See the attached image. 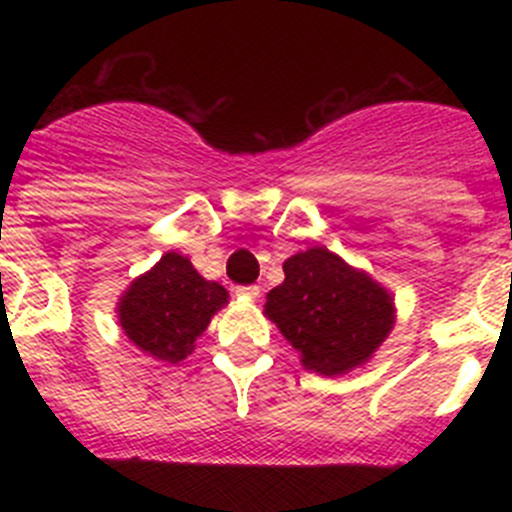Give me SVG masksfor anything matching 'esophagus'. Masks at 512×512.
I'll return each mask as SVG.
<instances>
[{"instance_id":"esophagus-1","label":"esophagus","mask_w":512,"mask_h":512,"mask_svg":"<svg viewBox=\"0 0 512 512\" xmlns=\"http://www.w3.org/2000/svg\"><path fill=\"white\" fill-rule=\"evenodd\" d=\"M261 289L256 287V284H241V287H235V295L241 297H259Z\"/></svg>"}]
</instances>
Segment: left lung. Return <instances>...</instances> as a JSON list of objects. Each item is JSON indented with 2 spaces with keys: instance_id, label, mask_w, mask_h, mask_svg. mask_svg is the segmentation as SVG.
Wrapping results in <instances>:
<instances>
[{
  "instance_id": "1",
  "label": "left lung",
  "mask_w": 512,
  "mask_h": 512,
  "mask_svg": "<svg viewBox=\"0 0 512 512\" xmlns=\"http://www.w3.org/2000/svg\"><path fill=\"white\" fill-rule=\"evenodd\" d=\"M266 315L302 364L328 377L364 364L395 320L390 295L323 246L284 261V282L266 297Z\"/></svg>"
}]
</instances>
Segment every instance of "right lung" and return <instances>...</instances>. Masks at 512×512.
<instances>
[{"label": "right lung", "instance_id": "right-lung-1", "mask_svg": "<svg viewBox=\"0 0 512 512\" xmlns=\"http://www.w3.org/2000/svg\"><path fill=\"white\" fill-rule=\"evenodd\" d=\"M225 302L228 292L220 284L202 279L189 259L171 251L130 284L120 302V325L146 354L176 364Z\"/></svg>", "mask_w": 512, "mask_h": 512}]
</instances>
